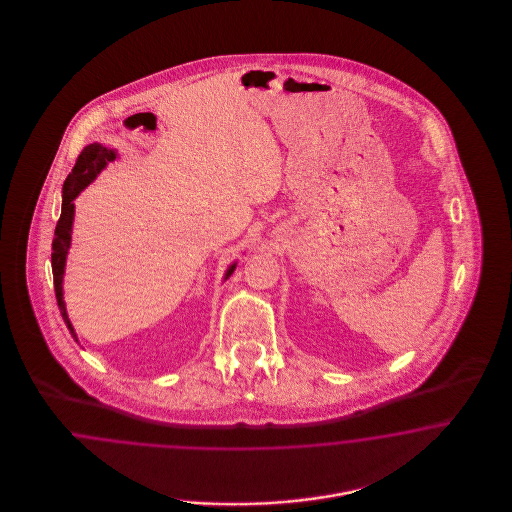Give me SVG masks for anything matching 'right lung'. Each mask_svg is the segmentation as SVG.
Instances as JSON below:
<instances>
[{"mask_svg":"<svg viewBox=\"0 0 512 512\" xmlns=\"http://www.w3.org/2000/svg\"><path fill=\"white\" fill-rule=\"evenodd\" d=\"M117 157H119L117 149L105 147L103 144H90L82 149V153L76 159L73 172L67 176L65 184H63L61 217L57 220L55 238L51 244V270H53V286H55V297H57L61 317L65 320L71 336L76 341H78V336L74 332L71 318L67 315V305L63 299V278H65V267H67V255H69L71 242H73L74 199L86 186H90L98 178L99 172L103 171ZM236 265L238 263L234 261L230 267L226 268L224 280H228L232 276Z\"/></svg>","mask_w":512,"mask_h":512,"instance_id":"add662e5","label":"right lung"}]
</instances>
